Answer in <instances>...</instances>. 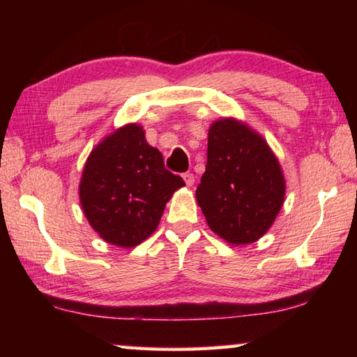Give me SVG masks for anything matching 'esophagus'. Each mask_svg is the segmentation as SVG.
I'll return each mask as SVG.
<instances>
[{
	"instance_id": "esophagus-1",
	"label": "esophagus",
	"mask_w": 357,
	"mask_h": 357,
	"mask_svg": "<svg viewBox=\"0 0 357 357\" xmlns=\"http://www.w3.org/2000/svg\"><path fill=\"white\" fill-rule=\"evenodd\" d=\"M183 178H184V181H185V185H187V187H192L193 184H195V176H193L192 173H184Z\"/></svg>"
}]
</instances>
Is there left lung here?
<instances>
[{
    "instance_id": "obj_1",
    "label": "left lung",
    "mask_w": 357,
    "mask_h": 357,
    "mask_svg": "<svg viewBox=\"0 0 357 357\" xmlns=\"http://www.w3.org/2000/svg\"><path fill=\"white\" fill-rule=\"evenodd\" d=\"M197 202L209 228L228 244L255 243L273 225L285 178L264 138L233 118L214 121Z\"/></svg>"
}]
</instances>
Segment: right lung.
Listing matches in <instances>:
<instances>
[{
  "label": "right lung",
  "mask_w": 357,
  "mask_h": 357,
  "mask_svg": "<svg viewBox=\"0 0 357 357\" xmlns=\"http://www.w3.org/2000/svg\"><path fill=\"white\" fill-rule=\"evenodd\" d=\"M185 185L168 172L142 126L128 124L105 137L83 168L80 203L89 225L113 245L130 249L154 233L172 195Z\"/></svg>",
  "instance_id": "1"
}]
</instances>
